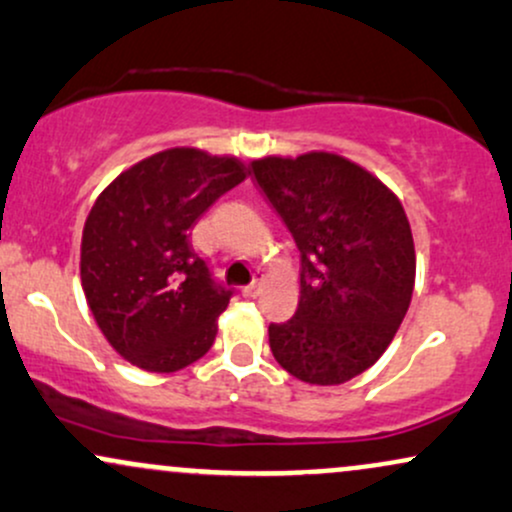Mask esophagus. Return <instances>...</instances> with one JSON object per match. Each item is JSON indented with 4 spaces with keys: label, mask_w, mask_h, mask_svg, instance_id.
Segmentation results:
<instances>
[{
    "label": "esophagus",
    "mask_w": 512,
    "mask_h": 512,
    "mask_svg": "<svg viewBox=\"0 0 512 512\" xmlns=\"http://www.w3.org/2000/svg\"><path fill=\"white\" fill-rule=\"evenodd\" d=\"M260 286H262V279H255V281H252V284L245 286L243 296H245V298H255L257 293H260Z\"/></svg>",
    "instance_id": "1"
}]
</instances>
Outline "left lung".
<instances>
[{
	"mask_svg": "<svg viewBox=\"0 0 512 512\" xmlns=\"http://www.w3.org/2000/svg\"><path fill=\"white\" fill-rule=\"evenodd\" d=\"M257 185L301 252V301L269 325L279 366L310 385H342L373 366L402 325L416 274L402 202L337 154L252 161Z\"/></svg>",
	"mask_w": 512,
	"mask_h": 512,
	"instance_id": "left-lung-1",
	"label": "left lung"
}]
</instances>
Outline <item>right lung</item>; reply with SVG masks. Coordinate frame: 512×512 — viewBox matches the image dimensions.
<instances>
[{
    "label": "right lung",
    "mask_w": 512,
    "mask_h": 512,
    "mask_svg": "<svg viewBox=\"0 0 512 512\" xmlns=\"http://www.w3.org/2000/svg\"><path fill=\"white\" fill-rule=\"evenodd\" d=\"M248 173L238 158L182 146L139 161L96 199L81 286L105 339L132 366L175 373L211 349L233 291L211 279L190 231Z\"/></svg>",
    "instance_id": "add662e5"
}]
</instances>
